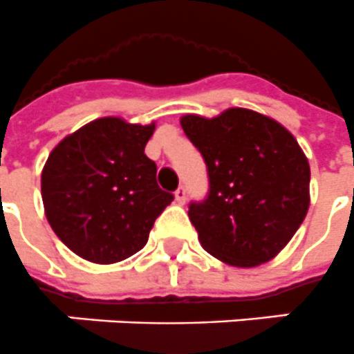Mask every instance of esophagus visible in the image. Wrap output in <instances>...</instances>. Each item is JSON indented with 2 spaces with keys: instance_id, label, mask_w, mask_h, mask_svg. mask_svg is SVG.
Segmentation results:
<instances>
[{
  "instance_id": "34e87169",
  "label": "esophagus",
  "mask_w": 354,
  "mask_h": 354,
  "mask_svg": "<svg viewBox=\"0 0 354 354\" xmlns=\"http://www.w3.org/2000/svg\"><path fill=\"white\" fill-rule=\"evenodd\" d=\"M175 201H177L179 205H185V203H186V188H185V186H179V188L175 190Z\"/></svg>"
}]
</instances>
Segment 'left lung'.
Here are the masks:
<instances>
[{"label": "left lung", "instance_id": "left-lung-1", "mask_svg": "<svg viewBox=\"0 0 354 354\" xmlns=\"http://www.w3.org/2000/svg\"><path fill=\"white\" fill-rule=\"evenodd\" d=\"M180 126L208 169V197L188 210L203 248L232 267L270 261L309 210L310 168L298 140L245 107L185 115Z\"/></svg>", "mask_w": 354, "mask_h": 354}]
</instances>
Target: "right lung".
<instances>
[{
    "label": "right lung",
    "instance_id": "1",
    "mask_svg": "<svg viewBox=\"0 0 354 354\" xmlns=\"http://www.w3.org/2000/svg\"><path fill=\"white\" fill-rule=\"evenodd\" d=\"M155 131L118 117L97 118L50 151L41 171L47 221L65 247L98 265L122 261L148 243L174 201L157 185L144 148Z\"/></svg>",
    "mask_w": 354,
    "mask_h": 354
}]
</instances>
